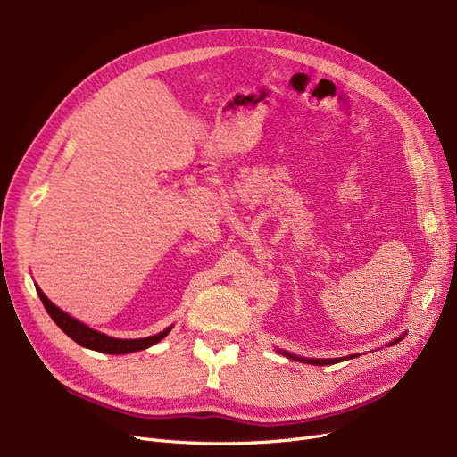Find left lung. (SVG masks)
<instances>
[{
  "label": "left lung",
  "mask_w": 457,
  "mask_h": 457,
  "mask_svg": "<svg viewBox=\"0 0 457 457\" xmlns=\"http://www.w3.org/2000/svg\"><path fill=\"white\" fill-rule=\"evenodd\" d=\"M405 336V334H403ZM403 336H400V338H395L394 342H390V345H394V344H398L400 340H403ZM282 354H286L287 359H293V361H296V362H304V364H313V366H330V364H336V362H344V361H349V359H353L354 354H349V356H344V359H304V356H296V354H291V353H287V351H280Z\"/></svg>",
  "instance_id": "left-lung-1"
}]
</instances>
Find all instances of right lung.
<instances>
[{"label": "right lung", "mask_w": 457, "mask_h": 457, "mask_svg": "<svg viewBox=\"0 0 457 457\" xmlns=\"http://www.w3.org/2000/svg\"><path fill=\"white\" fill-rule=\"evenodd\" d=\"M37 287L38 296H41V301L48 312V315L54 320V323L62 328L71 340H74L78 345L98 351V353H108V354H127V353H134V351H142L147 349L154 344L161 342L162 338L170 334L171 327H168L166 330L158 332L154 336H147V338H137V340H119V338H112V336H106L98 330L89 328L87 325L80 323L74 317H71L69 313H65L62 308H57L48 296L43 293V289Z\"/></svg>", "instance_id": "right-lung-1"}]
</instances>
